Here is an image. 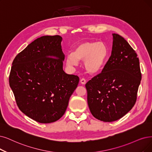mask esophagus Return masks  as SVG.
<instances>
[{
    "mask_svg": "<svg viewBox=\"0 0 152 152\" xmlns=\"http://www.w3.org/2000/svg\"><path fill=\"white\" fill-rule=\"evenodd\" d=\"M80 83L82 84V85H84L86 83V80L85 79V78H82V79L80 80Z\"/></svg>",
    "mask_w": 152,
    "mask_h": 152,
    "instance_id": "esophagus-1",
    "label": "esophagus"
}]
</instances>
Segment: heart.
I'll return each mask as SVG.
<instances>
[{
  "mask_svg": "<svg viewBox=\"0 0 152 152\" xmlns=\"http://www.w3.org/2000/svg\"><path fill=\"white\" fill-rule=\"evenodd\" d=\"M108 49L102 42H86L78 45L72 53L66 56L69 66L77 65L78 61H84L85 68L90 74H99L104 67L108 57Z\"/></svg>",
  "mask_w": 152,
  "mask_h": 152,
  "instance_id": "1",
  "label": "heart"
}]
</instances>
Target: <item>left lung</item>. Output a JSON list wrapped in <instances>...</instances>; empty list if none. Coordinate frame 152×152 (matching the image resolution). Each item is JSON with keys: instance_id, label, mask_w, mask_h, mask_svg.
I'll return each instance as SVG.
<instances>
[{"instance_id": "left-lung-1", "label": "left lung", "mask_w": 152, "mask_h": 152, "mask_svg": "<svg viewBox=\"0 0 152 152\" xmlns=\"http://www.w3.org/2000/svg\"><path fill=\"white\" fill-rule=\"evenodd\" d=\"M112 35L111 56L101 74L86 85L91 113L105 122L121 118L134 106L142 78L135 50L122 36Z\"/></svg>"}]
</instances>
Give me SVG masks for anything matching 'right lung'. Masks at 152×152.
Listing matches in <instances>:
<instances>
[{
	"mask_svg": "<svg viewBox=\"0 0 152 152\" xmlns=\"http://www.w3.org/2000/svg\"><path fill=\"white\" fill-rule=\"evenodd\" d=\"M60 35L35 39L12 62L9 85L17 106L29 118L41 124L61 118L79 78L63 70L65 55Z\"/></svg>",
	"mask_w": 152,
	"mask_h": 152,
	"instance_id": "obj_1",
	"label": "right lung"
}]
</instances>
